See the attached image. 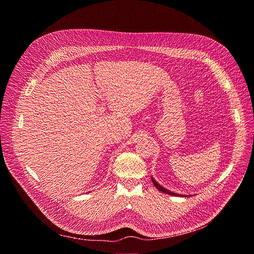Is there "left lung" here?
<instances>
[{"mask_svg":"<svg viewBox=\"0 0 254 254\" xmlns=\"http://www.w3.org/2000/svg\"><path fill=\"white\" fill-rule=\"evenodd\" d=\"M152 179V183H153L154 184V186H155V187L158 189V190H160L161 192H163V193H166V194H170V195H173V196H180L179 194H177V193H174V192H171L170 190H166L165 188H163L162 187V186H160L153 178H151ZM182 196H185V195H182Z\"/></svg>","mask_w":254,"mask_h":254,"instance_id":"8db88e82","label":"left lung"}]
</instances>
